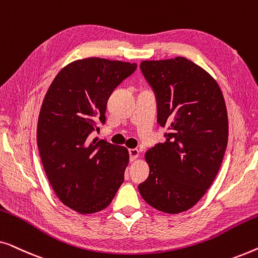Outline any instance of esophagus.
<instances>
[{"label": "esophagus", "instance_id": "esophagus-1", "mask_svg": "<svg viewBox=\"0 0 258 258\" xmlns=\"http://www.w3.org/2000/svg\"><path fill=\"white\" fill-rule=\"evenodd\" d=\"M129 155H130V161H135L140 156V150L137 149V148L129 149Z\"/></svg>", "mask_w": 258, "mask_h": 258}]
</instances>
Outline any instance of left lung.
Masks as SVG:
<instances>
[{
    "mask_svg": "<svg viewBox=\"0 0 258 258\" xmlns=\"http://www.w3.org/2000/svg\"><path fill=\"white\" fill-rule=\"evenodd\" d=\"M144 77L157 96V121L167 141L144 155L150 172L139 190L167 214L189 210L213 184L228 144V114L216 80L190 59L142 61Z\"/></svg>",
    "mask_w": 258,
    "mask_h": 258,
    "instance_id": "left-lung-1",
    "label": "left lung"
}]
</instances>
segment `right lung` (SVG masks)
Instances as JSON below:
<instances>
[{
	"label": "right lung",
	"instance_id": "obj_1",
	"mask_svg": "<svg viewBox=\"0 0 258 258\" xmlns=\"http://www.w3.org/2000/svg\"><path fill=\"white\" fill-rule=\"evenodd\" d=\"M136 64L101 57L73 61L59 70L38 115L42 164L59 201L82 215L103 210L124 181L125 147L90 140L105 122L108 98Z\"/></svg>",
	"mask_w": 258,
	"mask_h": 258
}]
</instances>
